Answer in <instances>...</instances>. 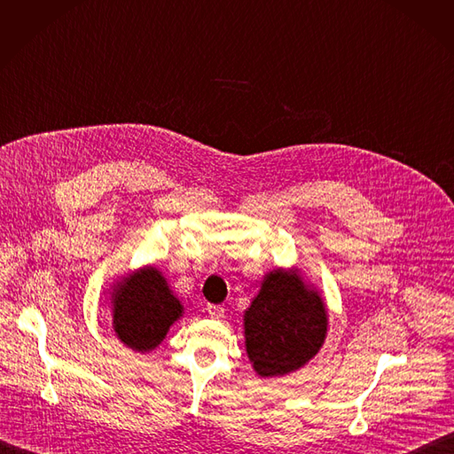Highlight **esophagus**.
I'll return each mask as SVG.
<instances>
[{
  "label": "esophagus",
  "instance_id": "34e87169",
  "mask_svg": "<svg viewBox=\"0 0 454 454\" xmlns=\"http://www.w3.org/2000/svg\"><path fill=\"white\" fill-rule=\"evenodd\" d=\"M206 312H207V316H209L211 319H221V317H224V309H223L221 305H207V307H206Z\"/></svg>",
  "mask_w": 454,
  "mask_h": 454
}]
</instances>
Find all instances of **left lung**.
I'll return each instance as SVG.
<instances>
[{
	"mask_svg": "<svg viewBox=\"0 0 454 454\" xmlns=\"http://www.w3.org/2000/svg\"><path fill=\"white\" fill-rule=\"evenodd\" d=\"M245 348L261 378H279L305 367L321 350L328 312L319 290L301 268L266 271L243 316Z\"/></svg>",
	"mask_w": 454,
	"mask_h": 454,
	"instance_id": "8db88e82",
	"label": "left lung"
}]
</instances>
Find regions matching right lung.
I'll return each mask as SVG.
<instances>
[{
  "instance_id": "1",
  "label": "right lung",
  "mask_w": 454,
  "mask_h": 454,
  "mask_svg": "<svg viewBox=\"0 0 454 454\" xmlns=\"http://www.w3.org/2000/svg\"><path fill=\"white\" fill-rule=\"evenodd\" d=\"M109 301L114 336L140 354L157 348L173 323L184 316V305L153 264L116 279Z\"/></svg>"
}]
</instances>
